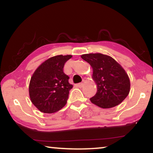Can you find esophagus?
<instances>
[{"label":"esophagus","instance_id":"esophagus-1","mask_svg":"<svg viewBox=\"0 0 153 153\" xmlns=\"http://www.w3.org/2000/svg\"><path fill=\"white\" fill-rule=\"evenodd\" d=\"M77 86H78L79 88H82V87L84 86V83H82H82H79V84H77Z\"/></svg>","mask_w":153,"mask_h":153}]
</instances>
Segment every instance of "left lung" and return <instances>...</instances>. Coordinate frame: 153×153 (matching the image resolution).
<instances>
[{
  "label": "left lung",
  "instance_id": "obj_1",
  "mask_svg": "<svg viewBox=\"0 0 153 153\" xmlns=\"http://www.w3.org/2000/svg\"><path fill=\"white\" fill-rule=\"evenodd\" d=\"M93 68V79L97 86L90 99L101 108H111L122 103L130 91V80L125 69L110 56L95 53L81 56Z\"/></svg>",
  "mask_w": 153,
  "mask_h": 153
}]
</instances>
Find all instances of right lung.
I'll return each mask as SVG.
<instances>
[{
    "label": "right lung",
    "instance_id": "obj_1",
    "mask_svg": "<svg viewBox=\"0 0 153 153\" xmlns=\"http://www.w3.org/2000/svg\"><path fill=\"white\" fill-rule=\"evenodd\" d=\"M71 55L51 57L35 70L29 84V96L33 105L43 113L56 112L66 105L73 85L63 72Z\"/></svg>",
    "mask_w": 153,
    "mask_h": 153
}]
</instances>
